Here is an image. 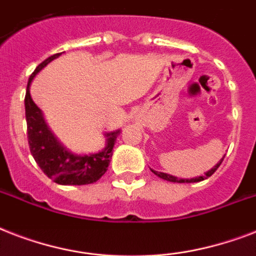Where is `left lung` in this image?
Wrapping results in <instances>:
<instances>
[{"label":"left lung","instance_id":"obj_1","mask_svg":"<svg viewBox=\"0 0 256 256\" xmlns=\"http://www.w3.org/2000/svg\"><path fill=\"white\" fill-rule=\"evenodd\" d=\"M223 158L220 160H219L218 164H215L214 168H211V170H208L204 175H202V176H198V178H191V179H179L176 178V176H172V175L170 174H164V172H160V171H154L152 170L154 174L156 175V176H160V178L164 179V180H168V182H174V183H194V182H200V180H203V179H207L208 176H211V175L214 174L215 171L218 170V168L220 166V164H222Z\"/></svg>","mask_w":256,"mask_h":256}]
</instances>
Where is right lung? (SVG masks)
<instances>
[{
	"instance_id": "1",
	"label": "right lung",
	"mask_w": 256,
	"mask_h": 256,
	"mask_svg": "<svg viewBox=\"0 0 256 256\" xmlns=\"http://www.w3.org/2000/svg\"><path fill=\"white\" fill-rule=\"evenodd\" d=\"M61 53H57L36 68L34 73L30 76L25 96V114L28 124V140H29L30 152L34 160L41 168V170L50 179L58 184H88L96 182L102 175L108 171V164L112 156V148L116 144V136H120V130L108 132L106 146L104 150L96 154L77 156L66 150L54 134L48 128L42 112L37 104H34L30 96V84L33 78L45 68L49 62L58 58Z\"/></svg>"
}]
</instances>
